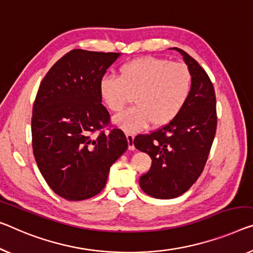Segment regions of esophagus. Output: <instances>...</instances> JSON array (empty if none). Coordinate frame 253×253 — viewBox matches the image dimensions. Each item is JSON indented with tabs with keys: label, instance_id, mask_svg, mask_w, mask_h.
<instances>
[{
	"label": "esophagus",
	"instance_id": "34e87169",
	"mask_svg": "<svg viewBox=\"0 0 253 253\" xmlns=\"http://www.w3.org/2000/svg\"><path fill=\"white\" fill-rule=\"evenodd\" d=\"M126 137H127V141H128V149L129 150H134L135 146H134V134L131 133H126Z\"/></svg>",
	"mask_w": 253,
	"mask_h": 253
}]
</instances>
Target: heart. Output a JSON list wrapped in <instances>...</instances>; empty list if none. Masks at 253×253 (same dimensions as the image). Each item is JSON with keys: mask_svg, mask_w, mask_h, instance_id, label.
I'll use <instances>...</instances> for the list:
<instances>
[{"mask_svg": "<svg viewBox=\"0 0 253 253\" xmlns=\"http://www.w3.org/2000/svg\"><path fill=\"white\" fill-rule=\"evenodd\" d=\"M120 77L104 76L100 94L112 112L118 114L134 95L135 107L115 118L123 129L135 131L150 123L167 125L179 114L190 96L192 74L184 63L156 56H142L120 67Z\"/></svg>", "mask_w": 253, "mask_h": 253, "instance_id": "b5f03b06", "label": "heart"}]
</instances>
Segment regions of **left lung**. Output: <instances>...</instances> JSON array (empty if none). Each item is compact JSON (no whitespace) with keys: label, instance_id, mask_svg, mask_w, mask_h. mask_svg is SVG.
<instances>
[{"label":"left lung","instance_id":"obj_1","mask_svg":"<svg viewBox=\"0 0 253 253\" xmlns=\"http://www.w3.org/2000/svg\"><path fill=\"white\" fill-rule=\"evenodd\" d=\"M183 55L192 74L190 96L175 119L150 134L134 138L137 150L152 159L139 186L150 197L172 199L190 188L202 174L217 129L216 95L205 69L185 51Z\"/></svg>","mask_w":253,"mask_h":253}]
</instances>
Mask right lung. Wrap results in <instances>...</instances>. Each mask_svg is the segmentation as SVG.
Segmentation results:
<instances>
[{
    "instance_id": "obj_1",
    "label": "right lung",
    "mask_w": 253,
    "mask_h": 253,
    "mask_svg": "<svg viewBox=\"0 0 253 253\" xmlns=\"http://www.w3.org/2000/svg\"><path fill=\"white\" fill-rule=\"evenodd\" d=\"M120 53L76 48L56 61L37 90L32 142L37 167L59 197L81 201L99 194L111 165L128 149L110 124L100 82Z\"/></svg>"
}]
</instances>
